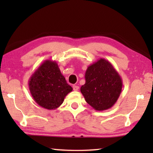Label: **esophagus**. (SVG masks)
I'll use <instances>...</instances> for the list:
<instances>
[{
    "label": "esophagus",
    "mask_w": 153,
    "mask_h": 153,
    "mask_svg": "<svg viewBox=\"0 0 153 153\" xmlns=\"http://www.w3.org/2000/svg\"><path fill=\"white\" fill-rule=\"evenodd\" d=\"M79 87L78 85H73V90H74V91H77L79 90Z\"/></svg>",
    "instance_id": "esophagus-1"
}]
</instances>
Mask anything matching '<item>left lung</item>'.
Segmentation results:
<instances>
[{
	"label": "left lung",
	"instance_id": "obj_1",
	"mask_svg": "<svg viewBox=\"0 0 153 153\" xmlns=\"http://www.w3.org/2000/svg\"><path fill=\"white\" fill-rule=\"evenodd\" d=\"M85 83L81 93L85 101L96 111H104L116 104L123 88L121 76L109 61L100 58L88 67Z\"/></svg>",
	"mask_w": 153,
	"mask_h": 153
}]
</instances>
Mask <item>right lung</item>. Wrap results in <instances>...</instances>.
Masks as SVG:
<instances>
[{
    "label": "right lung",
    "instance_id": "obj_1",
    "mask_svg": "<svg viewBox=\"0 0 153 153\" xmlns=\"http://www.w3.org/2000/svg\"><path fill=\"white\" fill-rule=\"evenodd\" d=\"M35 102L46 109L54 110L61 105L65 97L72 91L55 60H46L31 75L28 81Z\"/></svg>",
    "mask_w": 153,
    "mask_h": 153
}]
</instances>
